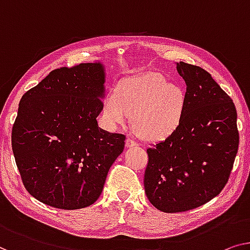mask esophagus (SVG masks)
I'll return each instance as SVG.
<instances>
[{
  "label": "esophagus",
  "mask_w": 250,
  "mask_h": 250,
  "mask_svg": "<svg viewBox=\"0 0 250 250\" xmlns=\"http://www.w3.org/2000/svg\"><path fill=\"white\" fill-rule=\"evenodd\" d=\"M125 146L132 148V147L139 146V144H138V141H136L135 139H132V138H129V139H126L125 141Z\"/></svg>",
  "instance_id": "1"
}]
</instances>
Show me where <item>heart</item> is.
<instances>
[{"label": "heart", "mask_w": 250, "mask_h": 250, "mask_svg": "<svg viewBox=\"0 0 250 250\" xmlns=\"http://www.w3.org/2000/svg\"><path fill=\"white\" fill-rule=\"evenodd\" d=\"M184 95L177 85L166 83L158 73H146L107 94L102 118L110 128L125 125L132 117L137 132L149 140L169 137L180 125Z\"/></svg>", "instance_id": "obj_1"}]
</instances>
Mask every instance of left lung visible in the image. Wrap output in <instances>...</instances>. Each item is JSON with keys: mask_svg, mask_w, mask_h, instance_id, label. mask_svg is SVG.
Here are the masks:
<instances>
[{"mask_svg": "<svg viewBox=\"0 0 250 250\" xmlns=\"http://www.w3.org/2000/svg\"><path fill=\"white\" fill-rule=\"evenodd\" d=\"M186 84L183 114L176 130L147 149L145 192L167 213L192 210L217 196L231 173L239 145L232 100L211 74L180 62Z\"/></svg>", "mask_w": 250, "mask_h": 250, "instance_id": "obj_1", "label": "left lung"}]
</instances>
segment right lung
<instances>
[{"label": "right lung", "instance_id": "right-lung-1", "mask_svg": "<svg viewBox=\"0 0 250 250\" xmlns=\"http://www.w3.org/2000/svg\"><path fill=\"white\" fill-rule=\"evenodd\" d=\"M101 62L54 69L19 103L12 150L22 183L47 206L76 210L101 195L125 136L101 129Z\"/></svg>", "mask_w": 250, "mask_h": 250}]
</instances>
